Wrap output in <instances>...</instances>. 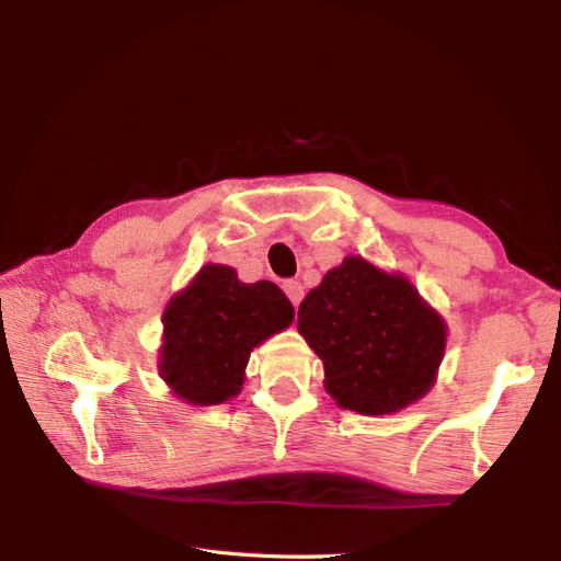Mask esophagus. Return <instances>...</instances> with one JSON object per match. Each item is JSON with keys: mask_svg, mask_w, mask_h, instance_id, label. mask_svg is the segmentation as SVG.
<instances>
[{"mask_svg": "<svg viewBox=\"0 0 561 561\" xmlns=\"http://www.w3.org/2000/svg\"><path fill=\"white\" fill-rule=\"evenodd\" d=\"M283 290H285L287 297H290V301L295 304V307H299V301L304 299V285L299 280H285Z\"/></svg>", "mask_w": 561, "mask_h": 561, "instance_id": "34e87169", "label": "esophagus"}]
</instances>
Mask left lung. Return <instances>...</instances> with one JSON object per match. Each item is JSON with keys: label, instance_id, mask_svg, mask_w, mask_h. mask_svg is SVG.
Listing matches in <instances>:
<instances>
[{"label": "left lung", "instance_id": "8db88e82", "mask_svg": "<svg viewBox=\"0 0 561 561\" xmlns=\"http://www.w3.org/2000/svg\"><path fill=\"white\" fill-rule=\"evenodd\" d=\"M297 316L299 334L325 367V390L342 410L393 414L435 383L447 325L400 274L346 257L304 297Z\"/></svg>", "mask_w": 561, "mask_h": 561}]
</instances>
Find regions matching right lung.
Returning <instances> with one entry per match:
<instances>
[{
  "label": "right lung",
  "mask_w": 561,
  "mask_h": 561,
  "mask_svg": "<svg viewBox=\"0 0 561 561\" xmlns=\"http://www.w3.org/2000/svg\"><path fill=\"white\" fill-rule=\"evenodd\" d=\"M295 309L271 280L241 283L225 264H206L163 311L159 375L196 407L241 393L250 351L290 328Z\"/></svg>",
  "instance_id": "add662e5"
}]
</instances>
